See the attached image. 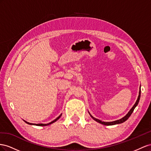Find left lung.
Here are the masks:
<instances>
[{"mask_svg":"<svg viewBox=\"0 0 151 151\" xmlns=\"http://www.w3.org/2000/svg\"><path fill=\"white\" fill-rule=\"evenodd\" d=\"M140 93H141V91H140V90H139V96H138V98H137V101H136V102L135 103V104L133 105V106L132 107V109L130 110V111L128 112V113L126 114V116H124L123 118H122V119H118V120H116V121H114V122H102V121H101V120H99V119H96V118H93V116L90 114V113H89V114H90V116H91L92 117V118H93L95 121H96L97 122H98V123H101V124H104V125H107V126H109V125H114V124H120V123H123V122H124L125 121H127V120L128 119V118L130 117V115L132 114V113H133V110L135 109V108L136 107V106L138 105V104H139V100H140Z\"/></svg>","mask_w":151,"mask_h":151,"instance_id":"1","label":"left lung"}]
</instances>
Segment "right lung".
I'll use <instances>...</instances> for the list:
<instances>
[{
	"mask_svg": "<svg viewBox=\"0 0 151 151\" xmlns=\"http://www.w3.org/2000/svg\"><path fill=\"white\" fill-rule=\"evenodd\" d=\"M61 115H62V114H60L56 119H55L54 120H53L52 122H51L50 123H47V124H42V123H41V124H33V123H28V122H27L24 121V122L25 123H27V124H33V125H37V126H47V125H49V124H52V123H54V122H56L57 120H58V119L60 118V117H61Z\"/></svg>",
	"mask_w": 151,
	"mask_h": 151,
	"instance_id": "right-lung-1",
	"label": "right lung"
}]
</instances>
